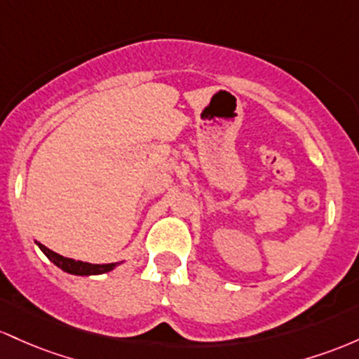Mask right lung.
<instances>
[{
  "instance_id": "add662e5",
  "label": "right lung",
  "mask_w": 359,
  "mask_h": 359,
  "mask_svg": "<svg viewBox=\"0 0 359 359\" xmlns=\"http://www.w3.org/2000/svg\"><path fill=\"white\" fill-rule=\"evenodd\" d=\"M39 244V248L42 249V252L46 255L55 266H59L62 271L71 273V275H79V276H90V275H102V273L111 271L118 263H110V264H90L83 263V261H74L69 257H64L57 255V252L50 251L49 248H46L43 244Z\"/></svg>"
}]
</instances>
